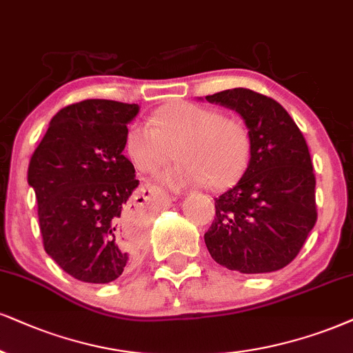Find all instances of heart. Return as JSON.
Here are the masks:
<instances>
[{"instance_id":"1","label":"heart","mask_w":353,"mask_h":353,"mask_svg":"<svg viewBox=\"0 0 353 353\" xmlns=\"http://www.w3.org/2000/svg\"><path fill=\"white\" fill-rule=\"evenodd\" d=\"M175 149L181 162L160 173V183L173 190L208 183L223 188L249 163L250 136L241 121L194 103L162 108L150 116V123L130 125L125 136L130 162L142 173L157 172Z\"/></svg>"}]
</instances>
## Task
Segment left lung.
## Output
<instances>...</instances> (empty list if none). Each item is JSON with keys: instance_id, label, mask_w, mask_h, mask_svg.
<instances>
[{"instance_id": "1", "label": "left lung", "mask_w": 353, "mask_h": 353, "mask_svg": "<svg viewBox=\"0 0 353 353\" xmlns=\"http://www.w3.org/2000/svg\"><path fill=\"white\" fill-rule=\"evenodd\" d=\"M206 99L243 117L250 160L237 185L216 198V216L204 242L225 268L276 272L296 259L317 221L316 176L307 143L273 98L234 88Z\"/></svg>"}]
</instances>
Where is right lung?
<instances>
[{
    "label": "right lung",
    "instance_id": "1",
    "mask_svg": "<svg viewBox=\"0 0 353 353\" xmlns=\"http://www.w3.org/2000/svg\"><path fill=\"white\" fill-rule=\"evenodd\" d=\"M139 104L85 99L52 117L30 157L43 249L85 283H110L136 260L142 236L129 224L139 186L124 157ZM141 201V199H139Z\"/></svg>",
    "mask_w": 353,
    "mask_h": 353
}]
</instances>
